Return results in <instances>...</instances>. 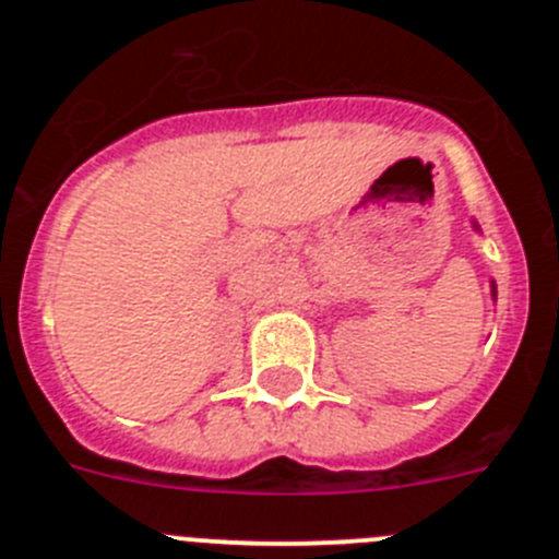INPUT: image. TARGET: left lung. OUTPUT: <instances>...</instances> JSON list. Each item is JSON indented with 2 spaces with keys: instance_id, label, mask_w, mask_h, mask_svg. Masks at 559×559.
Instances as JSON below:
<instances>
[{
  "instance_id": "1",
  "label": "left lung",
  "mask_w": 559,
  "mask_h": 559,
  "mask_svg": "<svg viewBox=\"0 0 559 559\" xmlns=\"http://www.w3.org/2000/svg\"><path fill=\"white\" fill-rule=\"evenodd\" d=\"M492 296H496V288H492Z\"/></svg>"
}]
</instances>
